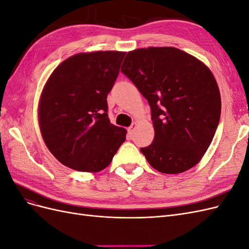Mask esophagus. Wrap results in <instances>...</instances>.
Returning a JSON list of instances; mask_svg holds the SVG:
<instances>
[{
	"label": "esophagus",
	"mask_w": 249,
	"mask_h": 249,
	"mask_svg": "<svg viewBox=\"0 0 249 249\" xmlns=\"http://www.w3.org/2000/svg\"><path fill=\"white\" fill-rule=\"evenodd\" d=\"M136 127H137V123H133L132 124V125L129 127V133L132 135V134H134V132H135V130H136Z\"/></svg>",
	"instance_id": "esophagus-1"
}]
</instances>
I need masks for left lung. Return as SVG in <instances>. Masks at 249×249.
I'll list each match as a JSON object with an SVG mask.
<instances>
[{
    "mask_svg": "<svg viewBox=\"0 0 249 249\" xmlns=\"http://www.w3.org/2000/svg\"><path fill=\"white\" fill-rule=\"evenodd\" d=\"M122 71L150 106L155 138L140 149L150 166L168 175L195 166L220 119L221 97L212 71L197 58L172 47L131 51Z\"/></svg>",
    "mask_w": 249,
    "mask_h": 249,
    "instance_id": "obj_1",
    "label": "left lung"
}]
</instances>
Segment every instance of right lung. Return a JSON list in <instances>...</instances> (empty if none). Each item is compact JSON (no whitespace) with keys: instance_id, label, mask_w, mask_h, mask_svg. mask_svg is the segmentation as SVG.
I'll use <instances>...</instances> for the list:
<instances>
[{"instance_id":"1","label":"right lung","mask_w":249,"mask_h":249,"mask_svg":"<svg viewBox=\"0 0 249 249\" xmlns=\"http://www.w3.org/2000/svg\"><path fill=\"white\" fill-rule=\"evenodd\" d=\"M124 52L96 51L67 58L52 72L39 100L42 138L56 159L83 172L111 163L126 130L110 123L107 95Z\"/></svg>"}]
</instances>
